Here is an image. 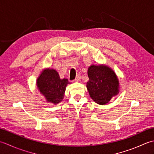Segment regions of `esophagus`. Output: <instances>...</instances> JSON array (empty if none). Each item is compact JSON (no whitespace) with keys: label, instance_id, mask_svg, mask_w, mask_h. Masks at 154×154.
I'll return each instance as SVG.
<instances>
[{"label":"esophagus","instance_id":"1","mask_svg":"<svg viewBox=\"0 0 154 154\" xmlns=\"http://www.w3.org/2000/svg\"><path fill=\"white\" fill-rule=\"evenodd\" d=\"M80 79H81V76H80V74H78L77 76H76V78H75L74 81H75V82H80Z\"/></svg>","mask_w":154,"mask_h":154}]
</instances>
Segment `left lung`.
<instances>
[{
	"instance_id": "8db88e82",
	"label": "left lung",
	"mask_w": 154,
	"mask_h": 154,
	"mask_svg": "<svg viewBox=\"0 0 154 154\" xmlns=\"http://www.w3.org/2000/svg\"><path fill=\"white\" fill-rule=\"evenodd\" d=\"M86 88L90 98L100 105L108 103L119 94L120 82L112 69L106 64H92L88 69Z\"/></svg>"
}]
</instances>
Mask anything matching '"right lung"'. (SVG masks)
I'll use <instances>...</instances> for the list:
<instances>
[{"mask_svg":"<svg viewBox=\"0 0 154 154\" xmlns=\"http://www.w3.org/2000/svg\"><path fill=\"white\" fill-rule=\"evenodd\" d=\"M70 84L66 78H60L54 68H45L36 80L38 90L51 104H58L63 100L66 86Z\"/></svg>","mask_w":154,"mask_h":154,"instance_id":"right-lung-1","label":"right lung"}]
</instances>
